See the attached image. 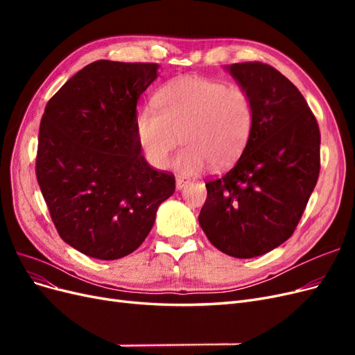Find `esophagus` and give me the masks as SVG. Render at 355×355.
I'll return each instance as SVG.
<instances>
[{
    "label": "esophagus",
    "mask_w": 355,
    "mask_h": 355,
    "mask_svg": "<svg viewBox=\"0 0 355 355\" xmlns=\"http://www.w3.org/2000/svg\"><path fill=\"white\" fill-rule=\"evenodd\" d=\"M189 184V180H187V179H184V178H176V189L178 191H180V189H184L187 185Z\"/></svg>",
    "instance_id": "1"
}]
</instances>
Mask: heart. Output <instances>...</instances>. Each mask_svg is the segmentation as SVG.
<instances>
[{
  "instance_id": "obj_1",
  "label": "heart",
  "mask_w": 355,
  "mask_h": 355,
  "mask_svg": "<svg viewBox=\"0 0 355 355\" xmlns=\"http://www.w3.org/2000/svg\"><path fill=\"white\" fill-rule=\"evenodd\" d=\"M155 105L136 114L139 145L155 168H164L179 139L185 145L173 159L182 175H197L211 166L232 164L249 141L253 124L250 94L239 85L185 75L168 81L155 96Z\"/></svg>"
}]
</instances>
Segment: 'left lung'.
<instances>
[{"label": "left lung", "mask_w": 355, "mask_h": 355, "mask_svg": "<svg viewBox=\"0 0 355 355\" xmlns=\"http://www.w3.org/2000/svg\"><path fill=\"white\" fill-rule=\"evenodd\" d=\"M253 102L249 141L235 166L206 184L200 227L225 254L249 259L293 234L320 173V130L300 92L261 62L225 67Z\"/></svg>", "instance_id": "8db88e82"}]
</instances>
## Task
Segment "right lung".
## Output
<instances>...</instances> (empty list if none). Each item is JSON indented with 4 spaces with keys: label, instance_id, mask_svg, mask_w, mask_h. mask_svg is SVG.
I'll return each instance as SVG.
<instances>
[{
    "label": "right lung",
    "instance_id": "right-lung-1",
    "mask_svg": "<svg viewBox=\"0 0 355 355\" xmlns=\"http://www.w3.org/2000/svg\"><path fill=\"white\" fill-rule=\"evenodd\" d=\"M157 63L98 60L49 101L37 179L60 239L85 256L115 261L144 243L175 176L153 168L136 136V105Z\"/></svg>",
    "mask_w": 355,
    "mask_h": 355
}]
</instances>
